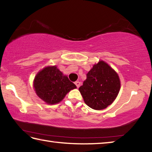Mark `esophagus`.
<instances>
[{
    "label": "esophagus",
    "instance_id": "1",
    "mask_svg": "<svg viewBox=\"0 0 152 152\" xmlns=\"http://www.w3.org/2000/svg\"><path fill=\"white\" fill-rule=\"evenodd\" d=\"M74 84H76V87L77 88H79L80 87V82H79V81H76V82H74Z\"/></svg>",
    "mask_w": 152,
    "mask_h": 152
}]
</instances>
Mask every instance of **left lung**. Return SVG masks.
Instances as JSON below:
<instances>
[{"mask_svg": "<svg viewBox=\"0 0 152 152\" xmlns=\"http://www.w3.org/2000/svg\"><path fill=\"white\" fill-rule=\"evenodd\" d=\"M121 88L119 75L102 60L94 64L79 91L84 101L94 110H102L111 104Z\"/></svg>", "mask_w": 152, "mask_h": 152, "instance_id": "obj_1", "label": "left lung"}]
</instances>
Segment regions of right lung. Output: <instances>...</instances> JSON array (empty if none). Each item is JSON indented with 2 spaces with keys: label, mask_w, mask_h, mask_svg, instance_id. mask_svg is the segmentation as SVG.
<instances>
[{
  "label": "right lung",
  "mask_w": 152,
  "mask_h": 152,
  "mask_svg": "<svg viewBox=\"0 0 152 152\" xmlns=\"http://www.w3.org/2000/svg\"><path fill=\"white\" fill-rule=\"evenodd\" d=\"M36 94L48 104L59 103L76 86L64 75L56 66H47L38 72L33 80Z\"/></svg>",
  "instance_id": "add662e5"
}]
</instances>
